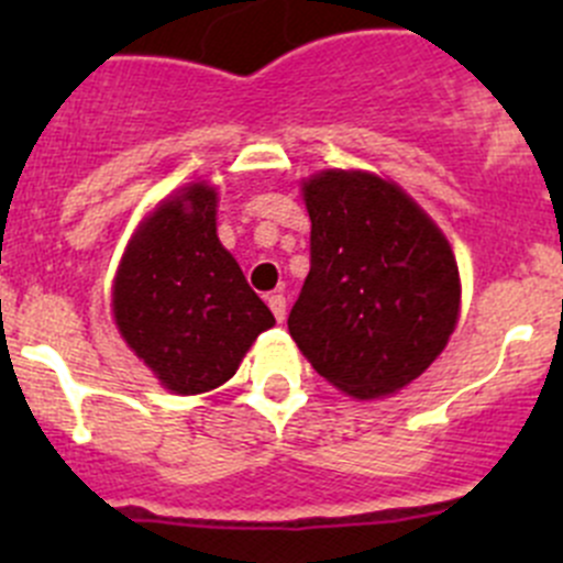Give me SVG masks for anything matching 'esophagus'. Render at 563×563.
<instances>
[{"label": "esophagus", "mask_w": 563, "mask_h": 563, "mask_svg": "<svg viewBox=\"0 0 563 563\" xmlns=\"http://www.w3.org/2000/svg\"><path fill=\"white\" fill-rule=\"evenodd\" d=\"M266 305H269V310L275 313L277 321H286V297L283 294H272V297H266Z\"/></svg>", "instance_id": "1"}]
</instances>
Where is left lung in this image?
<instances>
[{"label":"left lung","mask_w":563,"mask_h":563,"mask_svg":"<svg viewBox=\"0 0 563 563\" xmlns=\"http://www.w3.org/2000/svg\"><path fill=\"white\" fill-rule=\"evenodd\" d=\"M310 272L288 332L318 376L384 397L422 376L460 313L450 242L395 181L329 168L302 185Z\"/></svg>","instance_id":"obj_1"}]
</instances>
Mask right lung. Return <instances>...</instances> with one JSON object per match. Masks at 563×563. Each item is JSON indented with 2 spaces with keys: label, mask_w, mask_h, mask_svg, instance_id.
Segmentation results:
<instances>
[{
  "label": "right lung",
  "mask_w": 563,
  "mask_h": 563,
  "mask_svg": "<svg viewBox=\"0 0 563 563\" xmlns=\"http://www.w3.org/2000/svg\"><path fill=\"white\" fill-rule=\"evenodd\" d=\"M214 214V187H181L141 223L113 280V321L124 343L176 395L229 382L275 323L220 245Z\"/></svg>",
  "instance_id": "right-lung-1"
}]
</instances>
